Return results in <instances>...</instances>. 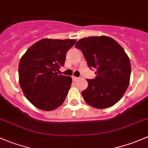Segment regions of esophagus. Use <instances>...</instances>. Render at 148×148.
Masks as SVG:
<instances>
[{"label":"esophagus","instance_id":"34e87169","mask_svg":"<svg viewBox=\"0 0 148 148\" xmlns=\"http://www.w3.org/2000/svg\"><path fill=\"white\" fill-rule=\"evenodd\" d=\"M79 77H74V76H73L72 77V79H73V81H77V80H78L79 79Z\"/></svg>","mask_w":148,"mask_h":148}]
</instances>
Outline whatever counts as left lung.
<instances>
[{"label": "left lung", "mask_w": 148, "mask_h": 148, "mask_svg": "<svg viewBox=\"0 0 148 148\" xmlns=\"http://www.w3.org/2000/svg\"><path fill=\"white\" fill-rule=\"evenodd\" d=\"M82 51L89 68L96 69V77L86 79L82 91L84 101L97 109L113 106L120 100L130 84L131 65L123 48L106 36L83 38L75 44Z\"/></svg>", "instance_id": "1"}]
</instances>
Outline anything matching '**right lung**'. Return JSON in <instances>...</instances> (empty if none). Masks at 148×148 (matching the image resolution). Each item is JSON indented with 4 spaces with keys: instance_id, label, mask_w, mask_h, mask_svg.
<instances>
[{
    "instance_id": "right-lung-1",
    "label": "right lung",
    "mask_w": 148,
    "mask_h": 148,
    "mask_svg": "<svg viewBox=\"0 0 148 148\" xmlns=\"http://www.w3.org/2000/svg\"><path fill=\"white\" fill-rule=\"evenodd\" d=\"M76 41L41 39L28 48L21 59L19 84L25 97L37 108L51 111L64 102L72 79L56 71L64 65L66 52Z\"/></svg>"
}]
</instances>
